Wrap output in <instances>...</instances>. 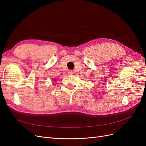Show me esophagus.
Returning a JSON list of instances; mask_svg holds the SVG:
<instances>
[{
	"label": "esophagus",
	"instance_id": "obj_1",
	"mask_svg": "<svg viewBox=\"0 0 146 146\" xmlns=\"http://www.w3.org/2000/svg\"><path fill=\"white\" fill-rule=\"evenodd\" d=\"M68 73V74H69V75H72V74H74V72L72 71V70H69Z\"/></svg>",
	"mask_w": 146,
	"mask_h": 146
}]
</instances>
